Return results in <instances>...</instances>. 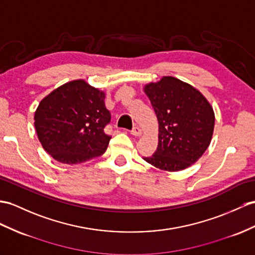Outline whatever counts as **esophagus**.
I'll use <instances>...</instances> for the list:
<instances>
[{
  "label": "esophagus",
  "instance_id": "34e87169",
  "mask_svg": "<svg viewBox=\"0 0 255 255\" xmlns=\"http://www.w3.org/2000/svg\"><path fill=\"white\" fill-rule=\"evenodd\" d=\"M131 134L134 136H139L141 135V128L138 127H134L131 131Z\"/></svg>",
  "mask_w": 255,
  "mask_h": 255
}]
</instances>
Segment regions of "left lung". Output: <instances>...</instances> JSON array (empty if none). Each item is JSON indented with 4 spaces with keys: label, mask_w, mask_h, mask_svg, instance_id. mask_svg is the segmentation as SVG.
Returning a JSON list of instances; mask_svg holds the SVG:
<instances>
[{
    "label": "left lung",
    "mask_w": 255,
    "mask_h": 255,
    "mask_svg": "<svg viewBox=\"0 0 255 255\" xmlns=\"http://www.w3.org/2000/svg\"><path fill=\"white\" fill-rule=\"evenodd\" d=\"M145 93L159 122V142L144 160L170 172L194 164L212 138L213 108L199 91L173 77L146 85Z\"/></svg>",
    "instance_id": "8db88e82"
}]
</instances>
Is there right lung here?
<instances>
[{"instance_id": "right-lung-1", "label": "right lung", "mask_w": 255, "mask_h": 255, "mask_svg": "<svg viewBox=\"0 0 255 255\" xmlns=\"http://www.w3.org/2000/svg\"><path fill=\"white\" fill-rule=\"evenodd\" d=\"M111 115L104 92L83 80L59 86L39 104L34 127L45 151L61 163L77 164L101 156L111 136Z\"/></svg>"}]
</instances>
